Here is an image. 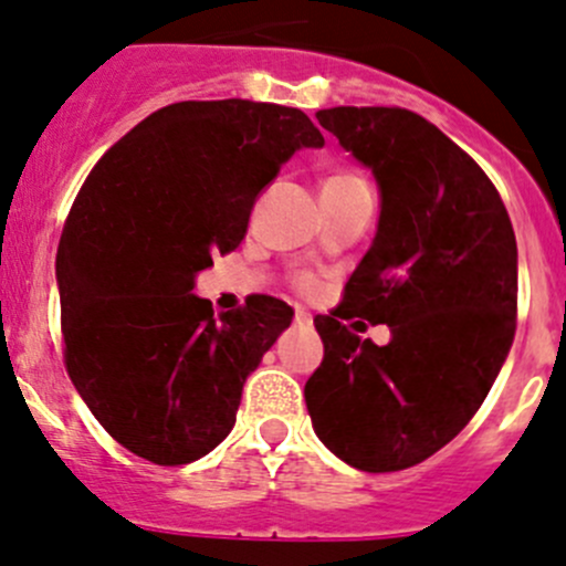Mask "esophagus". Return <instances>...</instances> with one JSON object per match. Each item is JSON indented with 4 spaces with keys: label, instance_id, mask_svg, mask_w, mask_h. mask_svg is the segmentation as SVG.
Returning <instances> with one entry per match:
<instances>
[{
    "label": "esophagus",
    "instance_id": "1",
    "mask_svg": "<svg viewBox=\"0 0 566 566\" xmlns=\"http://www.w3.org/2000/svg\"><path fill=\"white\" fill-rule=\"evenodd\" d=\"M294 322H296V327H305V329H311V327H313V318H311V313H305V311H296Z\"/></svg>",
    "mask_w": 566,
    "mask_h": 566
}]
</instances>
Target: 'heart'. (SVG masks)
I'll list each match as a JSON object with an SVG mask.
<instances>
[{
	"instance_id": "heart-1",
	"label": "heart",
	"mask_w": 566,
	"mask_h": 566,
	"mask_svg": "<svg viewBox=\"0 0 566 566\" xmlns=\"http://www.w3.org/2000/svg\"><path fill=\"white\" fill-rule=\"evenodd\" d=\"M344 178H355V176H349V172H338V176L327 178V181H344ZM300 289L311 291V289H313V281H307V277H302V281H300Z\"/></svg>"
}]
</instances>
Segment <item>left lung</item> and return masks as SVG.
<instances>
[{"label": "left lung", "mask_w": 566, "mask_h": 566, "mask_svg": "<svg viewBox=\"0 0 566 566\" xmlns=\"http://www.w3.org/2000/svg\"><path fill=\"white\" fill-rule=\"evenodd\" d=\"M316 117L377 181V233L344 305L388 323L391 340L349 334L344 311L313 318L324 360L305 405L316 438L346 465L405 471L468 427L512 349L517 242L484 170L427 117L399 106Z\"/></svg>", "instance_id": "obj_1"}]
</instances>
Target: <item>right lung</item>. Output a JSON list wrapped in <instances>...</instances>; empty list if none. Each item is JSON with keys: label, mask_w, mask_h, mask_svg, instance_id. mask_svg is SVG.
<instances>
[{"label": "right lung", "mask_w": 566, "mask_h": 566, "mask_svg": "<svg viewBox=\"0 0 566 566\" xmlns=\"http://www.w3.org/2000/svg\"><path fill=\"white\" fill-rule=\"evenodd\" d=\"M322 145L294 106L181 101L93 167L54 272L69 377L123 449L187 465L231 434L244 382L294 311L253 296L214 318L195 281L211 255L239 248L285 161Z\"/></svg>", "instance_id": "1"}]
</instances>
